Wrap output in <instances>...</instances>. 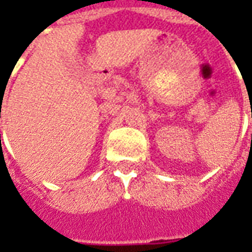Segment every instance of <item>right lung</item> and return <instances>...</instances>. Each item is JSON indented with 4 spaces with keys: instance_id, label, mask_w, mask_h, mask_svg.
<instances>
[{
    "instance_id": "add662e5",
    "label": "right lung",
    "mask_w": 252,
    "mask_h": 252,
    "mask_svg": "<svg viewBox=\"0 0 252 252\" xmlns=\"http://www.w3.org/2000/svg\"><path fill=\"white\" fill-rule=\"evenodd\" d=\"M0 115H1V113H0ZM0 117H1V116H0Z\"/></svg>"
}]
</instances>
